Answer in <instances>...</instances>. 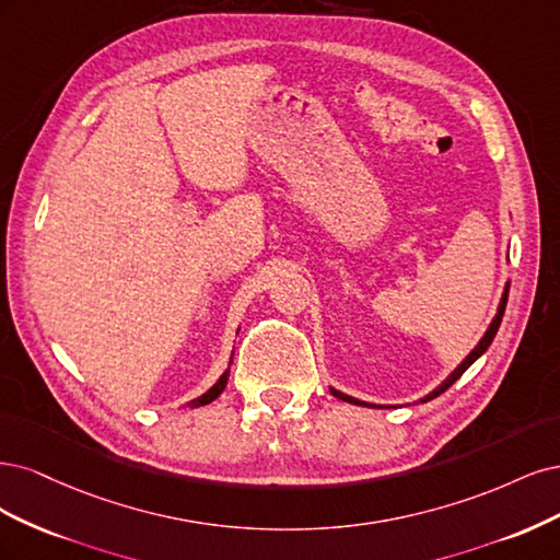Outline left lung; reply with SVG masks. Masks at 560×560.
Masks as SVG:
<instances>
[{"instance_id": "left-lung-1", "label": "left lung", "mask_w": 560, "mask_h": 560, "mask_svg": "<svg viewBox=\"0 0 560 560\" xmlns=\"http://www.w3.org/2000/svg\"><path fill=\"white\" fill-rule=\"evenodd\" d=\"M508 293H510V283L508 285H504V293H502V300H500V304H498V314H495V318L491 320V326H489V330H486V335L479 339V345L470 351V355H467L465 360H463V363L454 370V372H451L446 378H444V382L435 388V390H432V393H428L425 395V398L421 400V402H428V400H432V398H438V395H442L451 384H454V382H458V378L463 376V372L467 370V368H470L472 363H475V360L486 351V349H489L491 347V341H493V337H495V332H498V328H500V323H502V316H504V306H508ZM330 393L335 395V398H339V400H345V402H351V405H360V407H376V405H370V402H363V400H355V398H351V395H347V393H341V390H335V388H330Z\"/></svg>"}]
</instances>
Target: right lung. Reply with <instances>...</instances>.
Returning a JSON list of instances; mask_svg holds the SVG:
<instances>
[{
	"label": "right lung",
	"instance_id": "right-lung-1",
	"mask_svg": "<svg viewBox=\"0 0 560 560\" xmlns=\"http://www.w3.org/2000/svg\"><path fill=\"white\" fill-rule=\"evenodd\" d=\"M230 363H232V360H230ZM228 376H230V368L221 374V378H219V382H215L205 395H200V398H195V400H190L188 402V407H202V405H209V402H213L215 398H219V395L223 393V388L228 386Z\"/></svg>",
	"mask_w": 560,
	"mask_h": 560
}]
</instances>
